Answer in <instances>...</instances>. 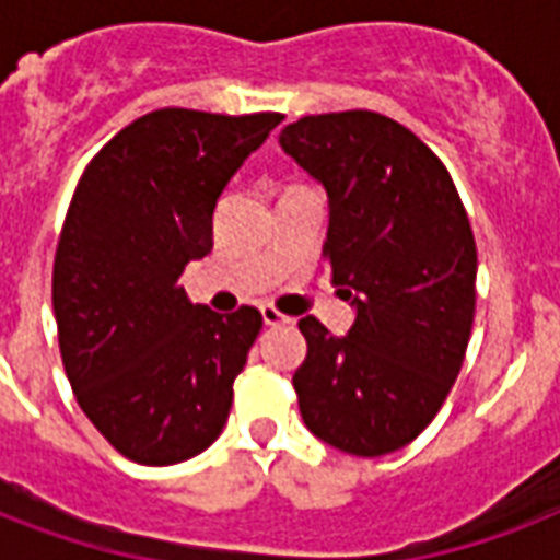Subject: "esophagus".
Segmentation results:
<instances>
[{
  "label": "esophagus",
  "instance_id": "esophagus-1",
  "mask_svg": "<svg viewBox=\"0 0 560 560\" xmlns=\"http://www.w3.org/2000/svg\"><path fill=\"white\" fill-rule=\"evenodd\" d=\"M261 316H264V325H288L290 323V316H284L281 311H276L272 305H264Z\"/></svg>",
  "mask_w": 560,
  "mask_h": 560
}]
</instances>
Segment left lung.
I'll list each match as a JSON object with an SVG mask.
<instances>
[{
  "label": "left lung",
  "mask_w": 560,
  "mask_h": 560,
  "mask_svg": "<svg viewBox=\"0 0 560 560\" xmlns=\"http://www.w3.org/2000/svg\"><path fill=\"white\" fill-rule=\"evenodd\" d=\"M279 144L328 191L323 255L354 305L346 337L305 316L302 421L354 456L409 444L442 409L477 305V244L442 160L372 109L305 116Z\"/></svg>",
  "instance_id": "left-lung-1"
}]
</instances>
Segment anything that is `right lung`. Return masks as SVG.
Returning a JSON list of instances; mask_svg holds the SVG:
<instances>
[{"mask_svg": "<svg viewBox=\"0 0 560 560\" xmlns=\"http://www.w3.org/2000/svg\"><path fill=\"white\" fill-rule=\"evenodd\" d=\"M281 118L153 109L74 188L51 272L60 358L95 430L139 465L191 459L226 424L264 319L191 305L179 276L211 253L218 197Z\"/></svg>", "mask_w": 560, "mask_h": 560, "instance_id": "add662e5", "label": "right lung"}]
</instances>
